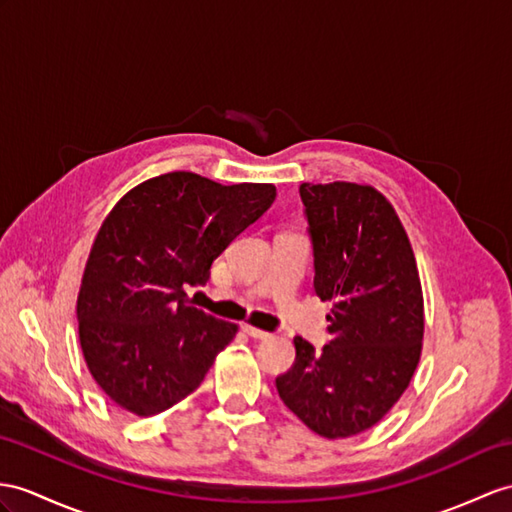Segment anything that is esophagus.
<instances>
[{
	"label": "esophagus",
	"mask_w": 512,
	"mask_h": 512,
	"mask_svg": "<svg viewBox=\"0 0 512 512\" xmlns=\"http://www.w3.org/2000/svg\"><path fill=\"white\" fill-rule=\"evenodd\" d=\"M243 332H245L247 336H252V339H258V341H267V339H271V336H273L271 332H265V330H260V328L249 326V323H245Z\"/></svg>",
	"instance_id": "obj_1"
}]
</instances>
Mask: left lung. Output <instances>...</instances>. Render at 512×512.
<instances>
[{"label": "left lung", "mask_w": 512, "mask_h": 512, "mask_svg": "<svg viewBox=\"0 0 512 512\" xmlns=\"http://www.w3.org/2000/svg\"><path fill=\"white\" fill-rule=\"evenodd\" d=\"M315 293L332 302L330 343L295 336V363L276 378L286 408L326 439H345L389 413L413 378L423 295L413 247L393 206L354 182L302 184Z\"/></svg>", "instance_id": "8db88e82"}]
</instances>
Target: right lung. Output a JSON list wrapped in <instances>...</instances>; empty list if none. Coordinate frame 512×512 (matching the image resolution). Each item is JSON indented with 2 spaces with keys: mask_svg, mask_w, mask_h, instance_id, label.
<instances>
[{
  "mask_svg": "<svg viewBox=\"0 0 512 512\" xmlns=\"http://www.w3.org/2000/svg\"><path fill=\"white\" fill-rule=\"evenodd\" d=\"M276 199L273 184L223 186L173 171L134 186L97 232L78 295L80 345L117 406L152 417L202 384L236 323L186 297Z\"/></svg>",
  "mask_w": 512,
  "mask_h": 512,
  "instance_id": "obj_1",
  "label": "right lung"
}]
</instances>
